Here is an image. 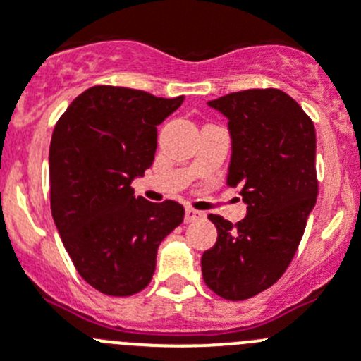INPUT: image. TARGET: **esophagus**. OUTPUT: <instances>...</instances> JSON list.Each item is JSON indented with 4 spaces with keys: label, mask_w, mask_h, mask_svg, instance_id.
Returning a JSON list of instances; mask_svg holds the SVG:
<instances>
[{
    "label": "esophagus",
    "mask_w": 361,
    "mask_h": 361,
    "mask_svg": "<svg viewBox=\"0 0 361 361\" xmlns=\"http://www.w3.org/2000/svg\"><path fill=\"white\" fill-rule=\"evenodd\" d=\"M203 217H204V214L200 212V210L190 209V207H187V209H185V223H192V221L203 219Z\"/></svg>",
    "instance_id": "34e87169"
}]
</instances>
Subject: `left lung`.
I'll list each match as a JSON object with an SVG mask.
<instances>
[{
	"instance_id": "obj_1",
	"label": "left lung",
	"mask_w": 361,
	"mask_h": 361,
	"mask_svg": "<svg viewBox=\"0 0 361 361\" xmlns=\"http://www.w3.org/2000/svg\"><path fill=\"white\" fill-rule=\"evenodd\" d=\"M232 136L226 185L248 214L232 225L210 214L217 241L201 257L204 284L226 300H246L282 277L317 203L313 120L288 93L266 87L210 100Z\"/></svg>"
}]
</instances>
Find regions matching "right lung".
Masks as SVG:
<instances>
[{
	"mask_svg": "<svg viewBox=\"0 0 361 361\" xmlns=\"http://www.w3.org/2000/svg\"><path fill=\"white\" fill-rule=\"evenodd\" d=\"M183 97L93 86L68 106L50 144L55 226L80 277L104 295L129 297L151 282L160 243L185 209L135 197L131 181L149 169L158 126Z\"/></svg>",
	"mask_w": 361,
	"mask_h": 361,
	"instance_id": "obj_1",
	"label": "right lung"
}]
</instances>
